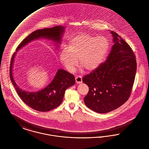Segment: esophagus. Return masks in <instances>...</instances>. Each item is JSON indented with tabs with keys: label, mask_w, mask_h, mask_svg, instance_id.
I'll list each match as a JSON object with an SVG mask.
<instances>
[{
	"label": "esophagus",
	"mask_w": 149,
	"mask_h": 149,
	"mask_svg": "<svg viewBox=\"0 0 149 149\" xmlns=\"http://www.w3.org/2000/svg\"><path fill=\"white\" fill-rule=\"evenodd\" d=\"M75 81L77 83H82V78L81 76H77L75 77Z\"/></svg>",
	"instance_id": "obj_1"
}]
</instances>
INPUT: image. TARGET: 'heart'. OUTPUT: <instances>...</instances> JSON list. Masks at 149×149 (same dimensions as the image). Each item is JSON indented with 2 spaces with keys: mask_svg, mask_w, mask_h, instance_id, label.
Returning <instances> with one entry per match:
<instances>
[{
  "mask_svg": "<svg viewBox=\"0 0 149 149\" xmlns=\"http://www.w3.org/2000/svg\"><path fill=\"white\" fill-rule=\"evenodd\" d=\"M109 48V42L104 36L80 33L70 40L67 48L62 50L60 58L70 72L75 70L78 58L79 66L91 71L101 65Z\"/></svg>",
  "mask_w": 149,
  "mask_h": 149,
  "instance_id": "obj_1",
  "label": "heart"
}]
</instances>
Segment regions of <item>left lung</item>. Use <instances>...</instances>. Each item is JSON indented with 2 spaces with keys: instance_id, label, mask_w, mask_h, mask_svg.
Returning <instances> with one entry per match:
<instances>
[{
  "instance_id": "left-lung-1",
  "label": "left lung",
  "mask_w": 149,
  "mask_h": 149,
  "mask_svg": "<svg viewBox=\"0 0 149 149\" xmlns=\"http://www.w3.org/2000/svg\"><path fill=\"white\" fill-rule=\"evenodd\" d=\"M111 34L114 44L107 60L83 78L89 87L84 104L98 113L110 112L128 100L137 69L131 47L115 32Z\"/></svg>"
}]
</instances>
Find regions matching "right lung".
Wrapping results in <instances>:
<instances>
[{
  "label": "right lung",
  "instance_id": "obj_1",
  "mask_svg": "<svg viewBox=\"0 0 149 149\" xmlns=\"http://www.w3.org/2000/svg\"><path fill=\"white\" fill-rule=\"evenodd\" d=\"M64 27L61 26L37 30L22 41L18 46L16 51L29 42L40 38L52 40L58 44L61 42ZM17 52L14 53L12 57L9 74L11 81L21 99L31 108L42 112L50 111L60 105L66 89L75 83L74 76L66 70L59 69L52 82L43 89L35 92L24 91L18 86L12 74L14 58Z\"/></svg>",
  "mask_w": 149,
  "mask_h": 149
}]
</instances>
